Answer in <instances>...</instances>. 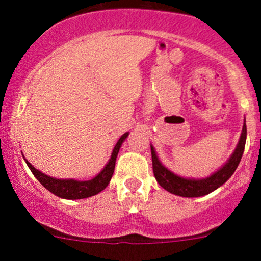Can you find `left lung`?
Listing matches in <instances>:
<instances>
[{
  "instance_id": "1",
  "label": "left lung",
  "mask_w": 261,
  "mask_h": 261,
  "mask_svg": "<svg viewBox=\"0 0 261 261\" xmlns=\"http://www.w3.org/2000/svg\"><path fill=\"white\" fill-rule=\"evenodd\" d=\"M245 140H247V125H245L244 120L241 139H239L237 148L233 152V154L230 155L228 162L220 170H217L216 173H214V174L205 179H185L181 178V176L175 175L174 173L170 172L166 167L162 166L160 160L155 155L154 148L151 146L152 168H153L155 180L158 181V184L162 188L166 189L169 193L174 194V195L182 197H197L207 195V194L216 190L217 188H220L221 185H223L230 178V175L234 173L239 162L242 160V155H243Z\"/></svg>"
}]
</instances>
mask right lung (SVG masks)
Instances as JSON below:
<instances>
[{"instance_id": "1", "label": "right lung", "mask_w": 261, "mask_h": 261, "mask_svg": "<svg viewBox=\"0 0 261 261\" xmlns=\"http://www.w3.org/2000/svg\"><path fill=\"white\" fill-rule=\"evenodd\" d=\"M128 133L124 134L116 142L115 147L113 149L112 157H110L109 162L104 169L98 174L95 178L91 179V180L86 181H79L73 180V179H56L51 178L49 175H45L44 173L39 172L38 169H35L34 167L25 160L27 166L29 167V169L32 170V173L34 174L35 178L38 179L39 182L43 185L44 188H46L47 190L51 191L53 194H55L56 196L62 197V199H68V200H77V199H86V197L93 196L95 194L100 193L101 190H104L109 184L110 179H112L114 169H115V161L118 157L119 149H120L122 142L127 137Z\"/></svg>"}]
</instances>
